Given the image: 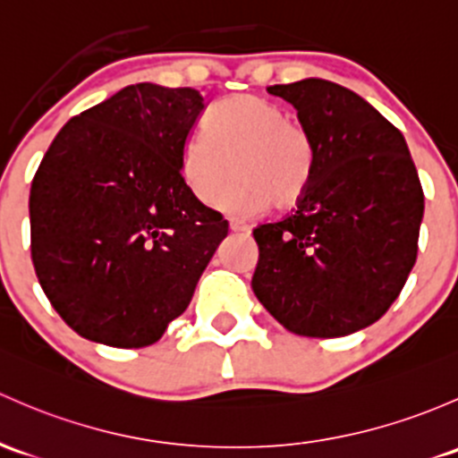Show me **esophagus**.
<instances>
[{
	"instance_id": "obj_1",
	"label": "esophagus",
	"mask_w": 458,
	"mask_h": 458,
	"mask_svg": "<svg viewBox=\"0 0 458 458\" xmlns=\"http://www.w3.org/2000/svg\"><path fill=\"white\" fill-rule=\"evenodd\" d=\"M230 230L233 233H250V225L242 219H230Z\"/></svg>"
}]
</instances>
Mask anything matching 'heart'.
Listing matches in <instances>:
<instances>
[{"label": "heart", "instance_id": "1", "mask_svg": "<svg viewBox=\"0 0 458 458\" xmlns=\"http://www.w3.org/2000/svg\"><path fill=\"white\" fill-rule=\"evenodd\" d=\"M316 153L311 138L274 100L239 94L219 100L206 115V129H195L184 144L182 168L192 195L215 204L225 186L230 213L290 208L314 177Z\"/></svg>", "mask_w": 458, "mask_h": 458}]
</instances>
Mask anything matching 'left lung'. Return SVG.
Here are the masks:
<instances>
[{"instance_id":"obj_1","label":"left lung","mask_w":458,"mask_h":458,"mask_svg":"<svg viewBox=\"0 0 458 458\" xmlns=\"http://www.w3.org/2000/svg\"><path fill=\"white\" fill-rule=\"evenodd\" d=\"M293 105L316 153L296 213L254 228L252 290L287 331L340 338L388 311L417 261L423 191L402 131L362 96L305 79Z\"/></svg>"}]
</instances>
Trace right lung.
Returning <instances> with one entry per match:
<instances>
[{
    "label": "right lung",
    "instance_id": "right-lung-1",
    "mask_svg": "<svg viewBox=\"0 0 458 458\" xmlns=\"http://www.w3.org/2000/svg\"><path fill=\"white\" fill-rule=\"evenodd\" d=\"M204 96L136 83L56 133L30 189L38 283L91 343L140 349L189 307L228 234L182 177Z\"/></svg>",
    "mask_w": 458,
    "mask_h": 458
}]
</instances>
